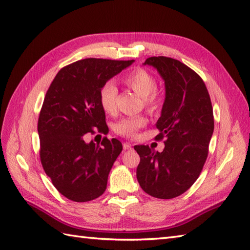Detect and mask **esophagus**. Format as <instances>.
Returning a JSON list of instances; mask_svg holds the SVG:
<instances>
[{
    "mask_svg": "<svg viewBox=\"0 0 250 250\" xmlns=\"http://www.w3.org/2000/svg\"><path fill=\"white\" fill-rule=\"evenodd\" d=\"M123 148H124V149H129V148H131V144L127 143V142L123 143Z\"/></svg>",
    "mask_w": 250,
    "mask_h": 250,
    "instance_id": "34e87169",
    "label": "esophagus"
}]
</instances>
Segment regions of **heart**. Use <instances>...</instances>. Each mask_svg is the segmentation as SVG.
<instances>
[{
    "instance_id": "b5f03b06",
    "label": "heart",
    "mask_w": 250,
    "mask_h": 250,
    "mask_svg": "<svg viewBox=\"0 0 250 250\" xmlns=\"http://www.w3.org/2000/svg\"><path fill=\"white\" fill-rule=\"evenodd\" d=\"M122 82L137 95L142 97L144 106L149 112H157L162 107V97L156 91V79L146 69L138 68L130 71L122 78ZM116 98H118V88L113 83L107 82L106 84H104L99 92V101L104 112L110 114L115 112ZM146 122L144 116L122 119L114 125V131L126 138H135L137 131L146 125Z\"/></svg>"
}]
</instances>
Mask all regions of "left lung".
<instances>
[{
    "mask_svg": "<svg viewBox=\"0 0 250 250\" xmlns=\"http://www.w3.org/2000/svg\"><path fill=\"white\" fill-rule=\"evenodd\" d=\"M165 81L166 98L155 140H165L163 152L136 146L140 156L137 179L142 189L158 199L181 196L197 181L208 154L214 131L213 107L201 77L185 64L167 57H152Z\"/></svg>",
    "mask_w": 250,
    "mask_h": 250,
    "instance_id": "obj_1",
    "label": "left lung"
}]
</instances>
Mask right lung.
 <instances>
[{"label": "right lung", "mask_w": 250, "mask_h": 250, "mask_svg": "<svg viewBox=\"0 0 250 250\" xmlns=\"http://www.w3.org/2000/svg\"><path fill=\"white\" fill-rule=\"evenodd\" d=\"M134 60L84 59L65 66L50 84L38 118L41 162L60 193L75 202L101 197L123 146L104 138L102 146L84 135L106 125L99 101L104 84Z\"/></svg>", "instance_id": "right-lung-1"}]
</instances>
